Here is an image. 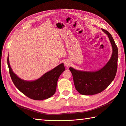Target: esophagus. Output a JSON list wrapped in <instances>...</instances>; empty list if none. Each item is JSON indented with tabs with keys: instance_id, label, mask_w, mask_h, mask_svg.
Segmentation results:
<instances>
[{
	"instance_id": "esophagus-1",
	"label": "esophagus",
	"mask_w": 126,
	"mask_h": 126,
	"mask_svg": "<svg viewBox=\"0 0 126 126\" xmlns=\"http://www.w3.org/2000/svg\"><path fill=\"white\" fill-rule=\"evenodd\" d=\"M64 65L65 66H67V67H68V66H69V65H70V61H69L66 60V61H64Z\"/></svg>"
}]
</instances>
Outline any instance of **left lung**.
Returning <instances> with one entry per match:
<instances>
[{"label":"left lung","mask_w":126,"mask_h":126,"mask_svg":"<svg viewBox=\"0 0 126 126\" xmlns=\"http://www.w3.org/2000/svg\"><path fill=\"white\" fill-rule=\"evenodd\" d=\"M102 30L108 35L113 48V53L108 62L100 70L96 71H83L75 70L71 67L69 68L73 75L76 89L82 95H95L103 92L116 76L118 49L111 34L103 29Z\"/></svg>","instance_id":"8db88e82"}]
</instances>
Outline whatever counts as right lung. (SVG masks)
<instances>
[{
	"mask_svg": "<svg viewBox=\"0 0 126 126\" xmlns=\"http://www.w3.org/2000/svg\"><path fill=\"white\" fill-rule=\"evenodd\" d=\"M7 65L12 81L18 89L25 96L34 100L49 98L56 92L57 81L61 74L65 70L63 63L44 74L38 79L26 81L20 79L13 73L7 57Z\"/></svg>",
	"mask_w": 126,
	"mask_h": 126,
	"instance_id": "right-lung-1",
	"label": "right lung"
}]
</instances>
